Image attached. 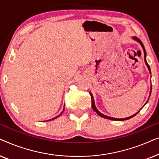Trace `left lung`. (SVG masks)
I'll use <instances>...</instances> for the list:
<instances>
[{
	"label": "left lung",
	"instance_id": "obj_1",
	"mask_svg": "<svg viewBox=\"0 0 159 159\" xmlns=\"http://www.w3.org/2000/svg\"><path fill=\"white\" fill-rule=\"evenodd\" d=\"M132 39H133V40H136L137 42H138L139 43H140V45H141V47L143 48V51H144V60H145V64H146V66H147V67H148V70H149V72H150V74H151V68H150L149 65L148 64V63H147V61H146V51H145V47H144V45H143V43L141 42V41H140V40H139V39H138V38H137V37H132ZM151 88H152V87H151V90H150V95H149V98H150V96H151ZM90 95H91V100H92V108H93V111H94L96 112L98 115H99L100 116L103 117V118H105V119H110V120H114V121H124V120H127V119H131L132 117H133V116H135L136 114H138V113H139V111H140L141 110V108H140V111H138L137 112L136 114H133V115H132V116H129V117H127V118H123V119H116V118H113V117H111V116H106V115L103 114H102V113L100 112L97 109L96 107H95V101H94V98H93V94H92V93H91L90 92ZM149 98H148V101H147L146 103H145V104H146V103H148V100H149ZM145 105H144V106H145Z\"/></svg>",
	"mask_w": 159,
	"mask_h": 159
}]
</instances>
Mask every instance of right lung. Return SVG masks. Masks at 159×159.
<instances>
[{
  "instance_id": "1",
  "label": "right lung",
  "mask_w": 159,
  "mask_h": 159,
  "mask_svg": "<svg viewBox=\"0 0 159 159\" xmlns=\"http://www.w3.org/2000/svg\"><path fill=\"white\" fill-rule=\"evenodd\" d=\"M64 109H63V111H62V112H61V114H60L59 115H58V116H57L54 117V118H53V119H49V120H47V121H51V120H53V119H56V118H58V116H61V114H62V113H63V112H64Z\"/></svg>"
}]
</instances>
